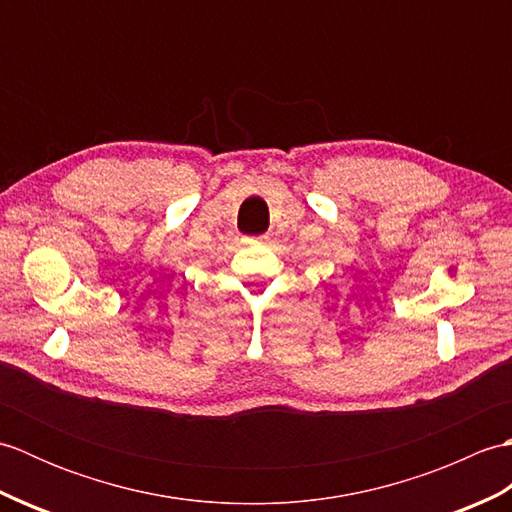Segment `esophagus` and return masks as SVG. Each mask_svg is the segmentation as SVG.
<instances>
[{
  "label": "esophagus",
  "mask_w": 512,
  "mask_h": 512,
  "mask_svg": "<svg viewBox=\"0 0 512 512\" xmlns=\"http://www.w3.org/2000/svg\"><path fill=\"white\" fill-rule=\"evenodd\" d=\"M257 239H259V242H262V244H266V242H268V239H270V237H268V235H259V237H257Z\"/></svg>",
  "instance_id": "34e87169"
}]
</instances>
